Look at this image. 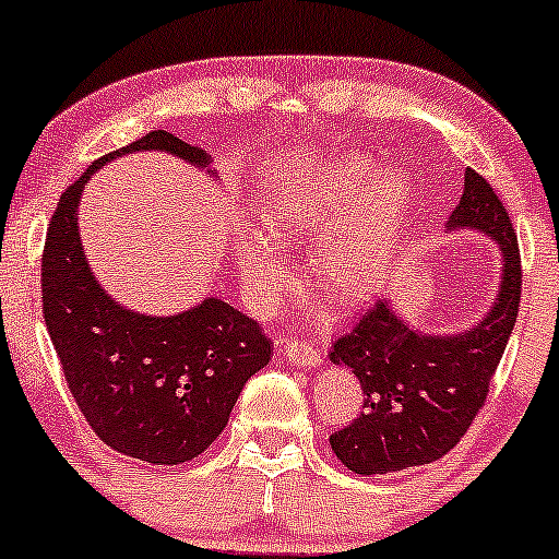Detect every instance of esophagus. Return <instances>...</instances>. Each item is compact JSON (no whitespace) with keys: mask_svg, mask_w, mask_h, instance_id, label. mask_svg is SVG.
I'll return each mask as SVG.
<instances>
[{"mask_svg":"<svg viewBox=\"0 0 559 559\" xmlns=\"http://www.w3.org/2000/svg\"><path fill=\"white\" fill-rule=\"evenodd\" d=\"M285 357L290 365H298V368H317L322 362V354L314 344L304 338H287L285 341Z\"/></svg>","mask_w":559,"mask_h":559,"instance_id":"esophagus-1","label":"esophagus"}]
</instances>
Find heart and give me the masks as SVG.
Instances as JSON below:
<instances>
[{
    "instance_id": "1",
    "label": "heart",
    "mask_w": 559,
    "mask_h": 559,
    "mask_svg": "<svg viewBox=\"0 0 559 559\" xmlns=\"http://www.w3.org/2000/svg\"><path fill=\"white\" fill-rule=\"evenodd\" d=\"M413 205V183L402 170H381L376 159L344 154L287 181L266 207L269 239L237 245L239 282L250 306L266 314L287 285L277 245L317 239L311 269L338 301L370 296L392 266L402 226Z\"/></svg>"
}]
</instances>
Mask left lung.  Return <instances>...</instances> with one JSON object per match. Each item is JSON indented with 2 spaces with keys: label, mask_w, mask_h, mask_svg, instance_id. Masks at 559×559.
Wrapping results in <instances>:
<instances>
[{
  "label": "left lung",
  "mask_w": 559,
  "mask_h": 559,
  "mask_svg": "<svg viewBox=\"0 0 559 559\" xmlns=\"http://www.w3.org/2000/svg\"><path fill=\"white\" fill-rule=\"evenodd\" d=\"M448 229H477L501 250V287L483 322L455 335H426L400 320L386 298L338 335L330 362L352 368L362 386L359 418L330 435L354 474H389L442 459L483 411L518 322L522 266L518 234L493 186L472 167Z\"/></svg>",
  "instance_id": "1"
}]
</instances>
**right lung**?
I'll return each mask as SVG.
<instances>
[{"mask_svg":"<svg viewBox=\"0 0 559 559\" xmlns=\"http://www.w3.org/2000/svg\"><path fill=\"white\" fill-rule=\"evenodd\" d=\"M128 152H167L207 167L202 148L167 130L95 159L63 191L41 253V314L90 429L130 459L183 464L213 445L248 378L272 359L253 317L205 298L173 317L124 309L95 280L76 226L85 183ZM210 173V170H207Z\"/></svg>","mask_w":559,"mask_h":559,"instance_id":"1","label":"right lung"}]
</instances>
